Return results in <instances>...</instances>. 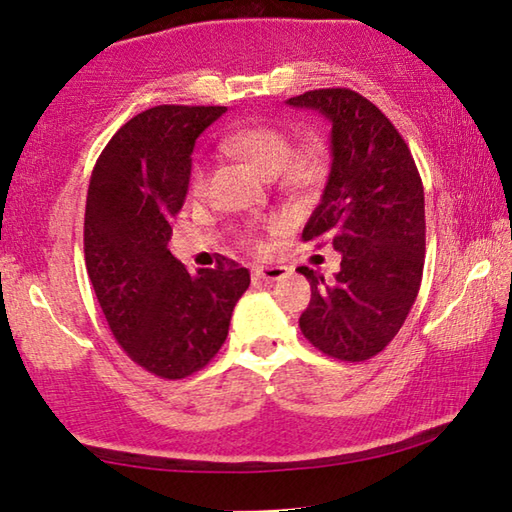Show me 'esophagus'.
Wrapping results in <instances>:
<instances>
[{
	"instance_id": "esophagus-1",
	"label": "esophagus",
	"mask_w": 512,
	"mask_h": 512,
	"mask_svg": "<svg viewBox=\"0 0 512 512\" xmlns=\"http://www.w3.org/2000/svg\"><path fill=\"white\" fill-rule=\"evenodd\" d=\"M287 266H253V280L255 282H275L287 277Z\"/></svg>"
}]
</instances>
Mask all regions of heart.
Segmentation results:
<instances>
[{
	"label": "heart",
	"mask_w": 512,
	"mask_h": 512,
	"mask_svg": "<svg viewBox=\"0 0 512 512\" xmlns=\"http://www.w3.org/2000/svg\"><path fill=\"white\" fill-rule=\"evenodd\" d=\"M221 149L246 162L264 178H273L284 196L296 201H311L323 192L332 176V151L323 137L311 135L293 146L289 128L275 124L246 126L228 133L221 140ZM189 189L194 196H203L207 189V167L201 162L192 171ZM275 223H271L273 228ZM241 246L248 250H262L257 225H246L239 232Z\"/></svg>",
	"instance_id": "heart-1"
}]
</instances>
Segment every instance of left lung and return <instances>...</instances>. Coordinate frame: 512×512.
I'll use <instances>...</instances> for the list:
<instances>
[{
  "mask_svg": "<svg viewBox=\"0 0 512 512\" xmlns=\"http://www.w3.org/2000/svg\"><path fill=\"white\" fill-rule=\"evenodd\" d=\"M332 121V176L302 230L329 241L341 268L311 284L305 339L327 357L366 361L400 332L418 298L424 268V189L409 146L375 103L348 88L309 90L287 101Z\"/></svg>",
  "mask_w": 512,
  "mask_h": 512,
  "instance_id": "1",
  "label": "left lung"
}]
</instances>
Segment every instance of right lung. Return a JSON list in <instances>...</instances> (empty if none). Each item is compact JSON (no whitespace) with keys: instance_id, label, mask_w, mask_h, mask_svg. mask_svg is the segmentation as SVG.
I'll return each mask as SVG.
<instances>
[{"instance_id":"right-lung-1","label":"right lung","mask_w":512,"mask_h":512,"mask_svg":"<svg viewBox=\"0 0 512 512\" xmlns=\"http://www.w3.org/2000/svg\"><path fill=\"white\" fill-rule=\"evenodd\" d=\"M225 106H155L126 121L92 169L85 203V266L117 343L137 366L185 379L214 359L248 268L223 259L192 275L171 255L196 137Z\"/></svg>"}]
</instances>
